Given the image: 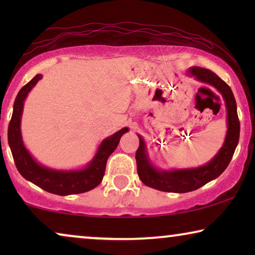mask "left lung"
Here are the masks:
<instances>
[{"label": "left lung", "mask_w": 255, "mask_h": 255, "mask_svg": "<svg viewBox=\"0 0 255 255\" xmlns=\"http://www.w3.org/2000/svg\"><path fill=\"white\" fill-rule=\"evenodd\" d=\"M188 74L194 76L198 81L215 87L222 94L228 111V132L221 149L204 166L197 168L172 170L156 169L152 165L146 152L144 139L138 134L139 147L135 152V160H137L139 179L147 187L166 193H188V191L196 190L205 183L218 177L229 166L239 141L240 123L237 114L236 99L231 88L218 75L209 69L193 67L189 69Z\"/></svg>", "instance_id": "obj_1"}]
</instances>
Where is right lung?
Listing matches in <instances>:
<instances>
[{
    "mask_svg": "<svg viewBox=\"0 0 255 255\" xmlns=\"http://www.w3.org/2000/svg\"><path fill=\"white\" fill-rule=\"evenodd\" d=\"M41 78L43 75L37 74L30 82H27L17 94L13 103L11 121L8 128V142L13 161L24 179L48 193L60 195V196L86 193L102 182L108 158L116 149L121 137L128 131V128H123L116 133L104 139L101 142L94 159L86 168L78 170H55L41 166L25 148L20 133V118H22L24 101L30 90Z\"/></svg>",
    "mask_w": 255,
    "mask_h": 255,
    "instance_id": "add662e5",
    "label": "right lung"
}]
</instances>
